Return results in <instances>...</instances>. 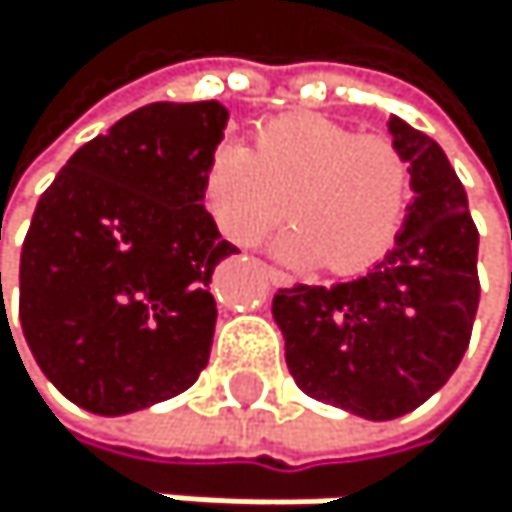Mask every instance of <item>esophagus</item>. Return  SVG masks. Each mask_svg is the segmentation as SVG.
Segmentation results:
<instances>
[{
    "label": "esophagus",
    "instance_id": "1",
    "mask_svg": "<svg viewBox=\"0 0 512 512\" xmlns=\"http://www.w3.org/2000/svg\"><path fill=\"white\" fill-rule=\"evenodd\" d=\"M267 276H270L273 285H288V282H291V276L282 273V270H276V267H267Z\"/></svg>",
    "mask_w": 512,
    "mask_h": 512
}]
</instances>
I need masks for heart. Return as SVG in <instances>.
Returning <instances> with one entry per match:
<instances>
[{
  "label": "heart",
  "mask_w": 512,
  "mask_h": 512,
  "mask_svg": "<svg viewBox=\"0 0 512 512\" xmlns=\"http://www.w3.org/2000/svg\"><path fill=\"white\" fill-rule=\"evenodd\" d=\"M202 199L239 248L258 245L288 211L294 227L279 239L282 258L356 273L396 242L411 174L387 134H356L325 116L294 113L264 122L251 147L214 150Z\"/></svg>",
  "instance_id": "heart-1"
}]
</instances>
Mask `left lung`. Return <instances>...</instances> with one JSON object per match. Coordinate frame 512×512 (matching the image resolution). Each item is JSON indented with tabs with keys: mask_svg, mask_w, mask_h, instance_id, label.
Returning a JSON list of instances; mask_svg holds the SVG:
<instances>
[{
	"mask_svg": "<svg viewBox=\"0 0 512 512\" xmlns=\"http://www.w3.org/2000/svg\"><path fill=\"white\" fill-rule=\"evenodd\" d=\"M390 134L415 190L396 245L359 279L273 298L294 384L368 421L408 415L455 375L479 307V230L461 178L424 131L393 116Z\"/></svg>",
	"mask_w": 512,
	"mask_h": 512,
	"instance_id": "8db88e82",
	"label": "left lung"
}]
</instances>
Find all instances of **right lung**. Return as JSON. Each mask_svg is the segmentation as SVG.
Listing matches in <instances>:
<instances>
[{
	"mask_svg": "<svg viewBox=\"0 0 512 512\" xmlns=\"http://www.w3.org/2000/svg\"><path fill=\"white\" fill-rule=\"evenodd\" d=\"M224 125L218 101L147 104L79 147L33 211L21 328L45 378L85 411L165 402L208 365V282L236 251L202 205Z\"/></svg>",
	"mask_w": 512,
	"mask_h": 512,
	"instance_id": "right-lung-1",
	"label": "right lung"
}]
</instances>
